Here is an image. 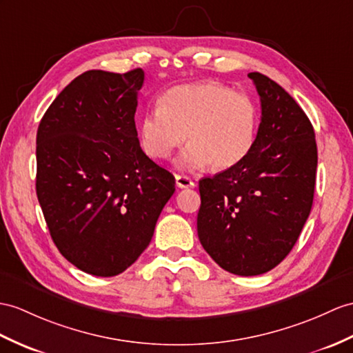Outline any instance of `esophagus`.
Masks as SVG:
<instances>
[{
	"label": "esophagus",
	"instance_id": "obj_1",
	"mask_svg": "<svg viewBox=\"0 0 353 353\" xmlns=\"http://www.w3.org/2000/svg\"><path fill=\"white\" fill-rule=\"evenodd\" d=\"M175 181H176V185L179 188H192V187H194L193 179L188 178L187 175H175Z\"/></svg>",
	"mask_w": 353,
	"mask_h": 353
}]
</instances>
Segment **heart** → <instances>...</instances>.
<instances>
[{
    "mask_svg": "<svg viewBox=\"0 0 353 353\" xmlns=\"http://www.w3.org/2000/svg\"><path fill=\"white\" fill-rule=\"evenodd\" d=\"M259 125V109L244 92L219 82L184 83L168 90L159 106L139 118L137 137L152 160L170 157L185 137L190 143L178 157L184 169L211 165L226 170L250 154Z\"/></svg>",
    "mask_w": 353,
    "mask_h": 353,
    "instance_id": "b5f03b06",
    "label": "heart"
}]
</instances>
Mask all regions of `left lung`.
Wrapping results in <instances>:
<instances>
[{
  "mask_svg": "<svg viewBox=\"0 0 353 353\" xmlns=\"http://www.w3.org/2000/svg\"><path fill=\"white\" fill-rule=\"evenodd\" d=\"M261 97L250 154L199 181L197 235L216 263L236 276H259L294 248L313 205L317 147L304 110L277 82L248 73Z\"/></svg>",
  "mask_w": 353,
  "mask_h": 353,
  "instance_id": "8db88e82",
  "label": "left lung"
}]
</instances>
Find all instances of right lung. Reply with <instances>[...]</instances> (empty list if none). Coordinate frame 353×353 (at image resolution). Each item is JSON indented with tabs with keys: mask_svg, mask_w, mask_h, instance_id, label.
I'll list each match as a JSON object with an SVG mask.
<instances>
[{
	"mask_svg": "<svg viewBox=\"0 0 353 353\" xmlns=\"http://www.w3.org/2000/svg\"><path fill=\"white\" fill-rule=\"evenodd\" d=\"M142 68L88 70L58 94L37 130L36 192L57 248L97 277L148 247L175 178L145 154L134 114Z\"/></svg>",
	"mask_w": 353,
	"mask_h": 353,
	"instance_id": "obj_1",
	"label": "right lung"
}]
</instances>
